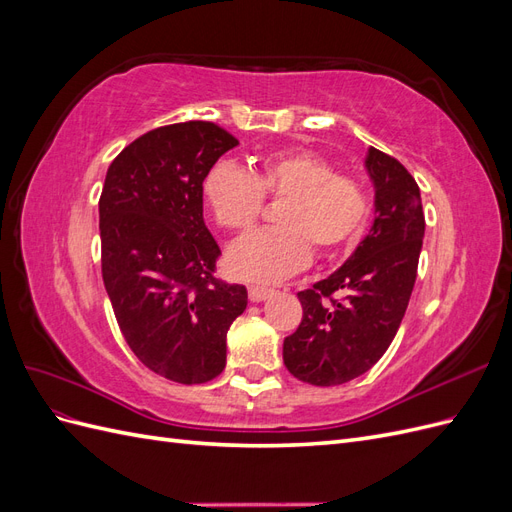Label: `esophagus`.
I'll return each mask as SVG.
<instances>
[{
    "mask_svg": "<svg viewBox=\"0 0 512 512\" xmlns=\"http://www.w3.org/2000/svg\"><path fill=\"white\" fill-rule=\"evenodd\" d=\"M250 301L252 303H262V301H267L271 294H273V290L271 288H262V286H250Z\"/></svg>",
    "mask_w": 512,
    "mask_h": 512,
    "instance_id": "obj_1",
    "label": "esophagus"
}]
</instances>
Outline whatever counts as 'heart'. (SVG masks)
<instances>
[{
  "mask_svg": "<svg viewBox=\"0 0 512 512\" xmlns=\"http://www.w3.org/2000/svg\"><path fill=\"white\" fill-rule=\"evenodd\" d=\"M262 198L284 200L275 230L243 237L226 252V271L245 282L275 284L307 267L312 250L329 256L350 245L369 215L361 181L335 175L314 151H282L262 158L254 170L220 162L203 179V200L218 226L241 232L262 211Z\"/></svg>",
  "mask_w": 512,
  "mask_h": 512,
  "instance_id": "1",
  "label": "heart"
}]
</instances>
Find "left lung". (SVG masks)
Masks as SVG:
<instances>
[{
	"label": "left lung",
	"instance_id": "obj_1",
	"mask_svg": "<svg viewBox=\"0 0 512 512\" xmlns=\"http://www.w3.org/2000/svg\"><path fill=\"white\" fill-rule=\"evenodd\" d=\"M365 168L376 190V220L342 267L297 294L303 320L284 339V365L314 386L350 382L382 359L416 280L425 237L418 185L404 164L374 147Z\"/></svg>",
	"mask_w": 512,
	"mask_h": 512
}]
</instances>
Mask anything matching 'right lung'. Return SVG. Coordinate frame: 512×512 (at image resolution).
I'll use <instances>...</instances> for the list:
<instances>
[{
  "label": "right lung",
  "instance_id": "obj_1",
  "mask_svg": "<svg viewBox=\"0 0 512 512\" xmlns=\"http://www.w3.org/2000/svg\"><path fill=\"white\" fill-rule=\"evenodd\" d=\"M239 141L211 121L136 138L100 196L102 280L119 329L147 369L179 384L226 367V333L247 290L213 277L220 247L203 218V179Z\"/></svg>",
  "mask_w": 512,
  "mask_h": 512
}]
</instances>
